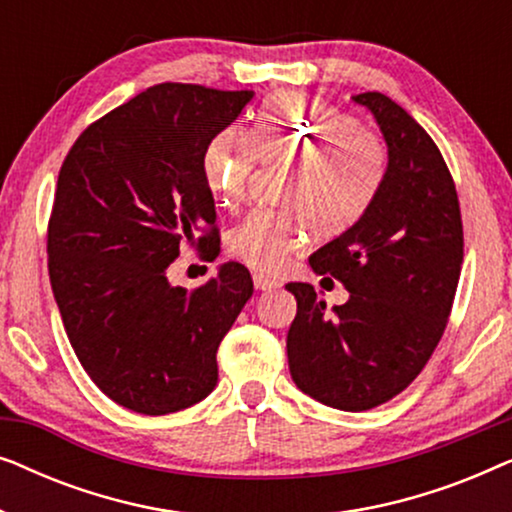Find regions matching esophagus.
Wrapping results in <instances>:
<instances>
[{
  "label": "esophagus",
  "mask_w": 512,
  "mask_h": 512,
  "mask_svg": "<svg viewBox=\"0 0 512 512\" xmlns=\"http://www.w3.org/2000/svg\"><path fill=\"white\" fill-rule=\"evenodd\" d=\"M254 286L258 291H275L277 286H279V282H275V279H270V277H263V275H254Z\"/></svg>",
  "instance_id": "obj_1"
}]
</instances>
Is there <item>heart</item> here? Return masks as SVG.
Instances as JSON below:
<instances>
[{"instance_id":"obj_1","label":"heart","mask_w":512,"mask_h":512,"mask_svg":"<svg viewBox=\"0 0 512 512\" xmlns=\"http://www.w3.org/2000/svg\"><path fill=\"white\" fill-rule=\"evenodd\" d=\"M320 144L317 145L316 142ZM270 158L291 165L282 212H254L228 235V251L263 275H277L305 247L345 235L373 205L387 172V142L333 104L300 95L277 97L251 132L228 125L205 151V177L216 202L237 209L254 172Z\"/></svg>"}]
</instances>
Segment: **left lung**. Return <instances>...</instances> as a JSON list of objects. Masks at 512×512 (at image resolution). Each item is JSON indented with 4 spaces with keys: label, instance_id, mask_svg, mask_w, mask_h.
Wrapping results in <instances>:
<instances>
[{
    "label": "left lung",
    "instance_id": "1",
    "mask_svg": "<svg viewBox=\"0 0 512 512\" xmlns=\"http://www.w3.org/2000/svg\"><path fill=\"white\" fill-rule=\"evenodd\" d=\"M354 102L380 125L387 172L366 216L310 256L312 270L345 284L349 300L326 312L312 284H286L298 303L286 335L293 382L347 412L391 401L422 373L445 333L464 261L457 188L436 142L387 95Z\"/></svg>",
    "mask_w": 512,
    "mask_h": 512
}]
</instances>
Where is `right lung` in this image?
Segmentation results:
<instances>
[{
    "label": "right lung",
    "instance_id": "add662e5",
    "mask_svg": "<svg viewBox=\"0 0 512 512\" xmlns=\"http://www.w3.org/2000/svg\"><path fill=\"white\" fill-rule=\"evenodd\" d=\"M254 97L158 83L81 132L48 219V275L67 338L102 394L142 415L191 408L219 380L216 349L254 293L242 263L172 286L179 251L219 256L205 151Z\"/></svg>",
    "mask_w": 512,
    "mask_h": 512
}]
</instances>
